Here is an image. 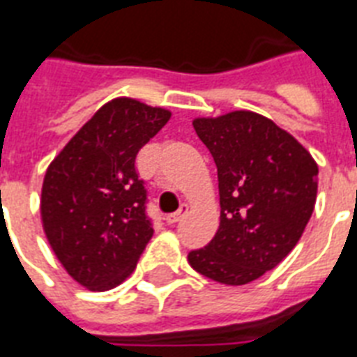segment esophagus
<instances>
[{
    "mask_svg": "<svg viewBox=\"0 0 357 357\" xmlns=\"http://www.w3.org/2000/svg\"><path fill=\"white\" fill-rule=\"evenodd\" d=\"M187 211H189V208H187L185 204H181V206H179L178 211H174V213L168 215L167 221L170 222V225H172V222H179V221H181V219H183L185 213H187Z\"/></svg>",
    "mask_w": 357,
    "mask_h": 357,
    "instance_id": "obj_1",
    "label": "esophagus"
}]
</instances>
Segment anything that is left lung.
Instances as JSON below:
<instances>
[{"label": "left lung", "instance_id": "8db88e82", "mask_svg": "<svg viewBox=\"0 0 357 357\" xmlns=\"http://www.w3.org/2000/svg\"><path fill=\"white\" fill-rule=\"evenodd\" d=\"M192 125L217 165L221 222L206 247L189 252V264L222 284H247L301 238L317 202V162L260 114L238 110Z\"/></svg>", "mask_w": 357, "mask_h": 357}]
</instances>
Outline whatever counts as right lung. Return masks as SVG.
I'll list each match as a JSON object with an SVG mask.
<instances>
[{"mask_svg": "<svg viewBox=\"0 0 357 357\" xmlns=\"http://www.w3.org/2000/svg\"><path fill=\"white\" fill-rule=\"evenodd\" d=\"M170 119L119 97L76 132L46 170L40 215L52 251L82 287L102 292L135 271L153 236L136 155Z\"/></svg>", "mask_w": 357, "mask_h": 357, "instance_id": "obj_1", "label": "right lung"}]
</instances>
